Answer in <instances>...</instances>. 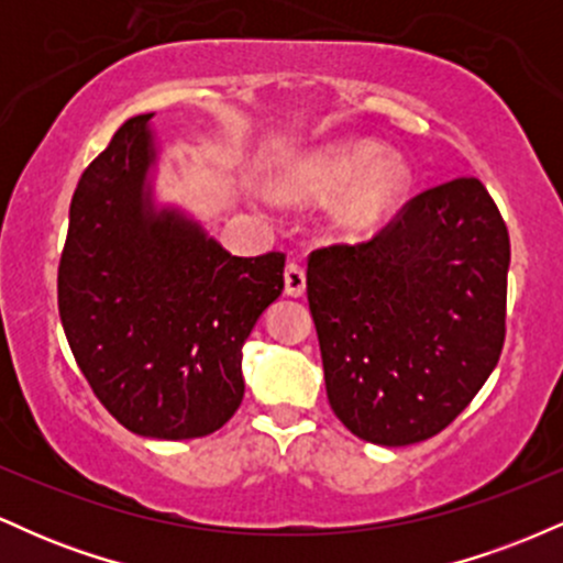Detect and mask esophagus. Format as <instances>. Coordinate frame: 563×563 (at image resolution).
Segmentation results:
<instances>
[{"mask_svg": "<svg viewBox=\"0 0 563 563\" xmlns=\"http://www.w3.org/2000/svg\"><path fill=\"white\" fill-rule=\"evenodd\" d=\"M286 294L288 296H303V290H307V275H303V267L301 264H294L290 262L286 267Z\"/></svg>", "mask_w": 563, "mask_h": 563, "instance_id": "obj_1", "label": "esophagus"}]
</instances>
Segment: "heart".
I'll return each mask as SVG.
<instances>
[{
    "label": "heart",
    "mask_w": 563,
    "mask_h": 563,
    "mask_svg": "<svg viewBox=\"0 0 563 563\" xmlns=\"http://www.w3.org/2000/svg\"><path fill=\"white\" fill-rule=\"evenodd\" d=\"M277 196L322 200L339 192L331 222L352 241L373 238L405 211L412 169L402 156H386L376 140H344L288 161L275 177Z\"/></svg>",
    "instance_id": "1"
}]
</instances>
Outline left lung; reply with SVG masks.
Returning a JSON list of instances; mask_svg holds the SVG:
<instances>
[{"label": "left lung", "instance_id": "obj_1", "mask_svg": "<svg viewBox=\"0 0 563 563\" xmlns=\"http://www.w3.org/2000/svg\"><path fill=\"white\" fill-rule=\"evenodd\" d=\"M510 241L474 177L421 192L360 245L307 264L328 402L365 442L439 434L495 371L506 339Z\"/></svg>", "mask_w": 563, "mask_h": 563}]
</instances>
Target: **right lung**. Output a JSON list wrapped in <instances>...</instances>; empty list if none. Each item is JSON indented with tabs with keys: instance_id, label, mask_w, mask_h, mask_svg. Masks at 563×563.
Returning a JSON list of instances; mask_svg holds the SVG:
<instances>
[{
	"instance_id": "1",
	"label": "right lung",
	"mask_w": 563,
	"mask_h": 563,
	"mask_svg": "<svg viewBox=\"0 0 563 563\" xmlns=\"http://www.w3.org/2000/svg\"><path fill=\"white\" fill-rule=\"evenodd\" d=\"M151 119H129L76 185L57 307L115 421L140 437L196 439L241 407L243 344L283 294L286 256H232L183 209L156 203Z\"/></svg>"
}]
</instances>
